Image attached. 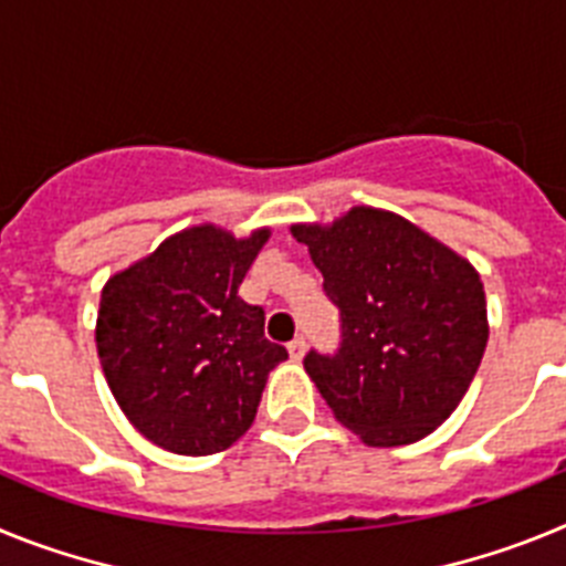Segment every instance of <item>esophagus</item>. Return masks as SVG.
Masks as SVG:
<instances>
[{"mask_svg": "<svg viewBox=\"0 0 566 566\" xmlns=\"http://www.w3.org/2000/svg\"><path fill=\"white\" fill-rule=\"evenodd\" d=\"M289 357H292V359H303V357H306V339L294 337L292 343H289Z\"/></svg>", "mask_w": 566, "mask_h": 566, "instance_id": "1", "label": "esophagus"}]
</instances>
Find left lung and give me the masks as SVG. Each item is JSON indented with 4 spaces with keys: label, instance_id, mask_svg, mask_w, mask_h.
<instances>
[{
    "label": "left lung",
    "instance_id": "1",
    "mask_svg": "<svg viewBox=\"0 0 566 566\" xmlns=\"http://www.w3.org/2000/svg\"><path fill=\"white\" fill-rule=\"evenodd\" d=\"M339 308L337 354L303 365L334 417L371 448L428 437L457 411L488 345L482 277L399 214L354 207L328 227L294 223Z\"/></svg>",
    "mask_w": 566,
    "mask_h": 566
}]
</instances>
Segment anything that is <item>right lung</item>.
<instances>
[{
	"label": "right lung",
	"mask_w": 566,
	"mask_h": 566,
	"mask_svg": "<svg viewBox=\"0 0 566 566\" xmlns=\"http://www.w3.org/2000/svg\"><path fill=\"white\" fill-rule=\"evenodd\" d=\"M269 234L189 227L104 283V377L129 422L164 451H227L252 428L269 371L289 359L263 334V308L238 294Z\"/></svg>",
	"instance_id": "obj_1"
}]
</instances>
